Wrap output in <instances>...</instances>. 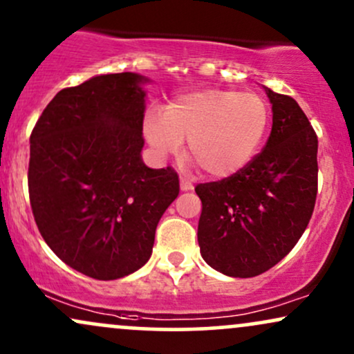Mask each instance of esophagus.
<instances>
[{
	"label": "esophagus",
	"instance_id": "esophagus-1",
	"mask_svg": "<svg viewBox=\"0 0 354 354\" xmlns=\"http://www.w3.org/2000/svg\"><path fill=\"white\" fill-rule=\"evenodd\" d=\"M194 185L190 184L189 180H185V178H180V190L182 192H187V190H192Z\"/></svg>",
	"mask_w": 354,
	"mask_h": 354
}]
</instances>
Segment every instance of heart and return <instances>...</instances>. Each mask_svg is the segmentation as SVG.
<instances>
[{"label": "heart", "mask_w": 354, "mask_h": 354, "mask_svg": "<svg viewBox=\"0 0 354 354\" xmlns=\"http://www.w3.org/2000/svg\"><path fill=\"white\" fill-rule=\"evenodd\" d=\"M268 124L270 109L261 95L205 89L178 95L167 111L147 109L144 136L160 157L177 153L187 139V153L207 176L227 178L253 160Z\"/></svg>", "instance_id": "1"}]
</instances>
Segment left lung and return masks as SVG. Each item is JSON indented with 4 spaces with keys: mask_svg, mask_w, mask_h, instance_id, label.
Returning <instances> with one entry per match:
<instances>
[{
    "mask_svg": "<svg viewBox=\"0 0 354 354\" xmlns=\"http://www.w3.org/2000/svg\"><path fill=\"white\" fill-rule=\"evenodd\" d=\"M263 89L273 112L263 151L235 176L195 187L202 259L234 278L257 277L285 259L317 201L318 137L293 97Z\"/></svg>",
    "mask_w": 354,
    "mask_h": 354,
    "instance_id": "8db88e82",
    "label": "left lung"
}]
</instances>
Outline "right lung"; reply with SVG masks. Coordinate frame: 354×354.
I'll use <instances>...</instances> for the list:
<instances>
[{
    "mask_svg": "<svg viewBox=\"0 0 354 354\" xmlns=\"http://www.w3.org/2000/svg\"><path fill=\"white\" fill-rule=\"evenodd\" d=\"M101 74L62 89L29 139V201L44 242L71 268L115 280L144 267L178 195L172 169L142 160L144 84Z\"/></svg>",
    "mask_w": 354,
    "mask_h": 354,
    "instance_id": "add662e5",
    "label": "right lung"
}]
</instances>
